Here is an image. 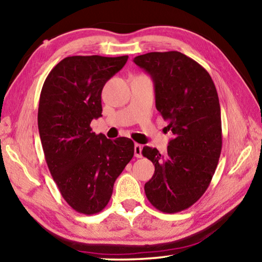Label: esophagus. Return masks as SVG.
I'll return each instance as SVG.
<instances>
[{"instance_id": "obj_1", "label": "esophagus", "mask_w": 262, "mask_h": 262, "mask_svg": "<svg viewBox=\"0 0 262 262\" xmlns=\"http://www.w3.org/2000/svg\"><path fill=\"white\" fill-rule=\"evenodd\" d=\"M142 149H143V146L141 145V144H135L134 145V154L136 158H142Z\"/></svg>"}]
</instances>
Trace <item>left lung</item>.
<instances>
[{"instance_id":"obj_1","label":"left lung","mask_w":262,"mask_h":262,"mask_svg":"<svg viewBox=\"0 0 262 262\" xmlns=\"http://www.w3.org/2000/svg\"><path fill=\"white\" fill-rule=\"evenodd\" d=\"M134 63L152 77L155 105L172 132L165 154L143 147L155 171L145 193L163 213L187 209L203 196L222 151L219 96L208 72L180 52L140 55Z\"/></svg>"}]
</instances>
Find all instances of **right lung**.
<instances>
[{"label": "right lung", "mask_w": 262, "mask_h": 262, "mask_svg": "<svg viewBox=\"0 0 262 262\" xmlns=\"http://www.w3.org/2000/svg\"><path fill=\"white\" fill-rule=\"evenodd\" d=\"M128 56H70L55 66L43 83L38 129L54 181L72 208L85 215L101 211L114 183L134 155V142L97 135L91 121L101 117L105 82Z\"/></svg>", "instance_id": "1"}]
</instances>
